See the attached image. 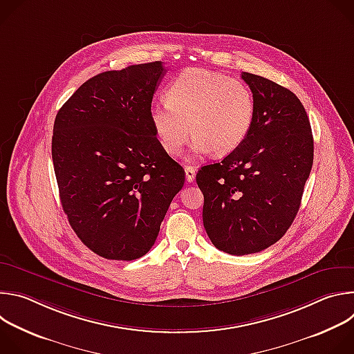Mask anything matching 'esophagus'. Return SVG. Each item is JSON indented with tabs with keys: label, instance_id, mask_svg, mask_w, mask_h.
<instances>
[{
	"label": "esophagus",
	"instance_id": "obj_1",
	"mask_svg": "<svg viewBox=\"0 0 354 354\" xmlns=\"http://www.w3.org/2000/svg\"><path fill=\"white\" fill-rule=\"evenodd\" d=\"M185 174H186V180L190 183L194 180V176H196V169L193 167H186L185 168Z\"/></svg>",
	"mask_w": 354,
	"mask_h": 354
}]
</instances>
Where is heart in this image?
<instances>
[{
    "mask_svg": "<svg viewBox=\"0 0 354 354\" xmlns=\"http://www.w3.org/2000/svg\"><path fill=\"white\" fill-rule=\"evenodd\" d=\"M168 102L149 111L156 136L169 156H179L190 134L196 154L227 156L246 138L255 118V99L239 80L186 68L169 85Z\"/></svg>",
    "mask_w": 354,
    "mask_h": 354,
    "instance_id": "1",
    "label": "heart"
}]
</instances>
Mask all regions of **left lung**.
<instances>
[{"instance_id":"1","label":"left lung","mask_w":354,"mask_h":354,"mask_svg":"<svg viewBox=\"0 0 354 354\" xmlns=\"http://www.w3.org/2000/svg\"><path fill=\"white\" fill-rule=\"evenodd\" d=\"M255 99L243 142L196 175L205 196L203 224L213 245L249 255L277 242L292 224L314 161L307 112L287 88L242 73Z\"/></svg>"}]
</instances>
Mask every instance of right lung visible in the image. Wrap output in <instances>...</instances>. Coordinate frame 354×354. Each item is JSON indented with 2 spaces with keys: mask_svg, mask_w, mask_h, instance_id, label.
<instances>
[{
  "mask_svg": "<svg viewBox=\"0 0 354 354\" xmlns=\"http://www.w3.org/2000/svg\"><path fill=\"white\" fill-rule=\"evenodd\" d=\"M161 62L100 73L59 111L52 158L77 236L96 255L134 261L154 245L185 169L160 144L149 111Z\"/></svg>",
  "mask_w": 354,
  "mask_h": 354,
  "instance_id": "right-lung-1",
  "label": "right lung"
}]
</instances>
